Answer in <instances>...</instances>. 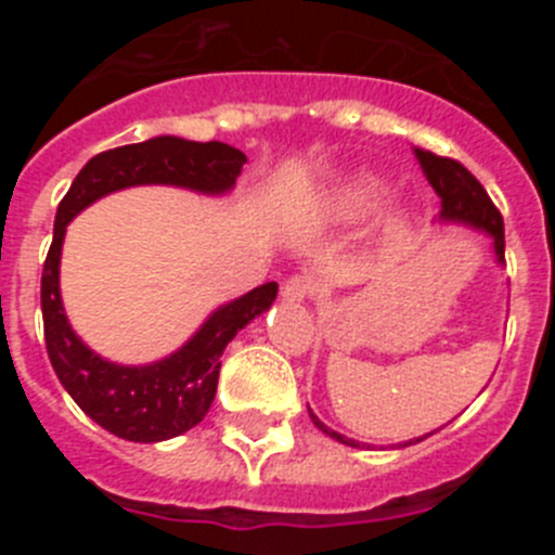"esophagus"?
<instances>
[{
  "mask_svg": "<svg viewBox=\"0 0 555 555\" xmlns=\"http://www.w3.org/2000/svg\"><path fill=\"white\" fill-rule=\"evenodd\" d=\"M313 292V283L308 281V278H300V274H294V278H288V281H283L281 286V297L286 302H302L308 300Z\"/></svg>",
  "mask_w": 555,
  "mask_h": 555,
  "instance_id": "34e87169",
  "label": "esophagus"
}]
</instances>
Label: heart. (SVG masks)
I'll use <instances>...</instances> for the list:
<instances>
[{
	"instance_id": "heart-1",
	"label": "heart",
	"mask_w": 555,
	"mask_h": 555,
	"mask_svg": "<svg viewBox=\"0 0 555 555\" xmlns=\"http://www.w3.org/2000/svg\"><path fill=\"white\" fill-rule=\"evenodd\" d=\"M386 197H389V183L384 178H377L372 171H358L327 194L325 210L327 217L338 222H356L380 208Z\"/></svg>"
}]
</instances>
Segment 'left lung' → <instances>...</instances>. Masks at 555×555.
<instances>
[{
    "mask_svg": "<svg viewBox=\"0 0 555 555\" xmlns=\"http://www.w3.org/2000/svg\"><path fill=\"white\" fill-rule=\"evenodd\" d=\"M416 160L423 166L428 183L434 185V191L439 194V217H436V222L461 224V228H473L478 230V233L489 235V238H492L494 261H506V258H503V255H506L503 217H500V210L492 205V199H489V194L483 191V185H480L459 160L439 158V155H434V152L428 150H416ZM311 420L313 425H317L322 434L331 436V439H336V442L341 444H350V448H358L356 439H347V436H341L338 430H331L313 411ZM425 436H420L414 442H423ZM414 442H403L400 448H409V444Z\"/></svg>",
    "mask_w": 555,
    "mask_h": 555,
    "instance_id": "obj_1",
    "label": "left lung"
}]
</instances>
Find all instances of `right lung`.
Segmentation results:
<instances>
[{"label":"right lung","mask_w":555,"mask_h":555,"mask_svg":"<svg viewBox=\"0 0 555 555\" xmlns=\"http://www.w3.org/2000/svg\"><path fill=\"white\" fill-rule=\"evenodd\" d=\"M247 155L222 141H185L155 135L141 144L94 155L57 205L55 235L41 274L43 338L57 380L96 425L127 442H166L199 425L219 384V356L242 327L269 311L278 283L224 302L199 331L152 364H113L72 331L61 300V253L66 224L96 199L132 185H178L208 197L233 191Z\"/></svg>","instance_id":"add662e5"}]
</instances>
